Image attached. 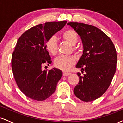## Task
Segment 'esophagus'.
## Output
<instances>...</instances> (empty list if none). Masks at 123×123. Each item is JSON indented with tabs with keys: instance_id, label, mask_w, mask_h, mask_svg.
Returning a JSON list of instances; mask_svg holds the SVG:
<instances>
[{
	"instance_id": "obj_1",
	"label": "esophagus",
	"mask_w": 123,
	"mask_h": 123,
	"mask_svg": "<svg viewBox=\"0 0 123 123\" xmlns=\"http://www.w3.org/2000/svg\"><path fill=\"white\" fill-rule=\"evenodd\" d=\"M70 73H68V72H63V76H69V75H70Z\"/></svg>"
}]
</instances>
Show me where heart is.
<instances>
[{"instance_id":"obj_1","label":"heart","mask_w":123,"mask_h":123,"mask_svg":"<svg viewBox=\"0 0 123 123\" xmlns=\"http://www.w3.org/2000/svg\"><path fill=\"white\" fill-rule=\"evenodd\" d=\"M62 36L65 40L68 42L72 45H74L78 42V36L74 30L67 29L62 34ZM46 47L49 53L55 55L58 51L57 40L55 36H51L46 42ZM74 51H76V49L74 47ZM75 61L72 57L65 55H60L54 61V66L59 69L67 71L74 65Z\"/></svg>"}]
</instances>
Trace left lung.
<instances>
[{
  "instance_id": "1",
  "label": "left lung",
  "mask_w": 123,
  "mask_h": 123,
  "mask_svg": "<svg viewBox=\"0 0 123 123\" xmlns=\"http://www.w3.org/2000/svg\"><path fill=\"white\" fill-rule=\"evenodd\" d=\"M81 38L83 55L76 68L81 69L79 83L73 90L74 95L84 102L97 99L106 92L116 72L117 60L112 41L99 28L76 22L67 24Z\"/></svg>"
}]
</instances>
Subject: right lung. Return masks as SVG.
<instances>
[{
	"mask_svg": "<svg viewBox=\"0 0 123 123\" xmlns=\"http://www.w3.org/2000/svg\"><path fill=\"white\" fill-rule=\"evenodd\" d=\"M66 21L40 24L25 31L17 42L12 57V68L18 87L29 98L42 101L55 92L62 72L53 68L42 70L52 61L46 47L49 37L62 28Z\"/></svg>",
	"mask_w": 123,
	"mask_h": 123,
	"instance_id": "obj_1",
	"label": "right lung"
}]
</instances>
